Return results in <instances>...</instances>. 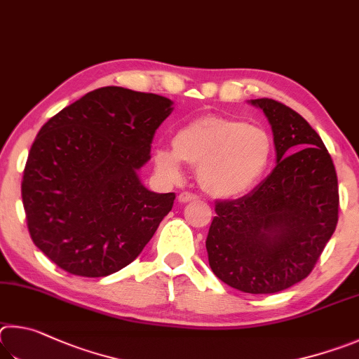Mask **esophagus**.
<instances>
[{"instance_id":"obj_1","label":"esophagus","mask_w":359,"mask_h":359,"mask_svg":"<svg viewBox=\"0 0 359 359\" xmlns=\"http://www.w3.org/2000/svg\"><path fill=\"white\" fill-rule=\"evenodd\" d=\"M194 200H198V197L196 194H191V192H181L178 196L180 203H189V202H194Z\"/></svg>"}]
</instances>
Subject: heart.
<instances>
[{
    "label": "heart",
    "mask_w": 359,
    "mask_h": 359,
    "mask_svg": "<svg viewBox=\"0 0 359 359\" xmlns=\"http://www.w3.org/2000/svg\"><path fill=\"white\" fill-rule=\"evenodd\" d=\"M172 147L154 151L157 170L178 180L183 161L197 168L203 191L222 198L252 189L273 157V138L265 129L221 115L192 119L176 132Z\"/></svg>",
    "instance_id": "b5f03b06"
}]
</instances>
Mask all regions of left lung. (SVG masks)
Wrapping results in <instances>:
<instances>
[{"instance_id": "8db88e82", "label": "left lung", "mask_w": 359, "mask_h": 359, "mask_svg": "<svg viewBox=\"0 0 359 359\" xmlns=\"http://www.w3.org/2000/svg\"><path fill=\"white\" fill-rule=\"evenodd\" d=\"M273 129L276 161L246 196L216 203L210 266L236 290L278 293L311 274L339 217L334 163L306 119L274 99H254Z\"/></svg>"}]
</instances>
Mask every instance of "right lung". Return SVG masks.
I'll return each mask as SVG.
<instances>
[{
  "label": "right lung",
  "instance_id": "add662e5",
  "mask_svg": "<svg viewBox=\"0 0 359 359\" xmlns=\"http://www.w3.org/2000/svg\"><path fill=\"white\" fill-rule=\"evenodd\" d=\"M172 100L104 86L42 126L23 170L31 240L56 266L104 278L134 262L173 206L148 191L138 170Z\"/></svg>",
  "mask_w": 359,
  "mask_h": 359
}]
</instances>
